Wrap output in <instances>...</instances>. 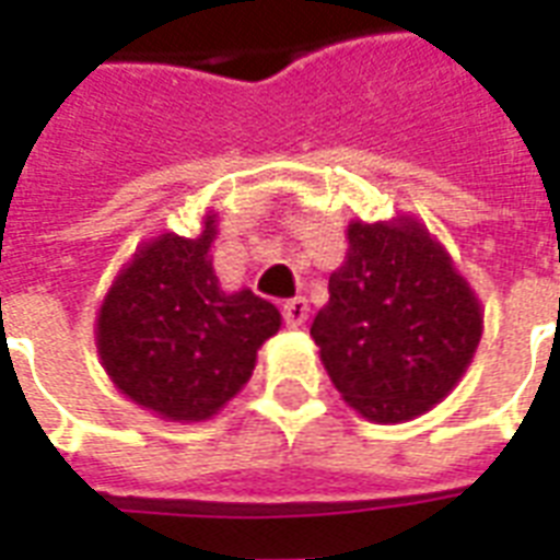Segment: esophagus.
<instances>
[{"instance_id":"1","label":"esophagus","mask_w":560,"mask_h":560,"mask_svg":"<svg viewBox=\"0 0 560 560\" xmlns=\"http://www.w3.org/2000/svg\"><path fill=\"white\" fill-rule=\"evenodd\" d=\"M281 311H284V323H288L290 328H299V325L307 319V299L305 296L288 299Z\"/></svg>"}]
</instances>
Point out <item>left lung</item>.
I'll return each mask as SVG.
<instances>
[{
    "instance_id": "8db88e82",
    "label": "left lung",
    "mask_w": 560,
    "mask_h": 560,
    "mask_svg": "<svg viewBox=\"0 0 560 560\" xmlns=\"http://www.w3.org/2000/svg\"><path fill=\"white\" fill-rule=\"evenodd\" d=\"M311 337L342 400L377 424L424 416L459 383L482 337V307L416 218L349 223Z\"/></svg>"
}]
</instances>
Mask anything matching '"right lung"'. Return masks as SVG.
Instances as JSON below:
<instances>
[{
  "label": "right lung",
  "mask_w": 560,
  "mask_h": 560,
  "mask_svg": "<svg viewBox=\"0 0 560 560\" xmlns=\"http://www.w3.org/2000/svg\"><path fill=\"white\" fill-rule=\"evenodd\" d=\"M218 214L197 237L174 232L136 249L98 311L95 346L118 392L168 421H206L244 389L255 354L281 328L253 290H223L209 249Z\"/></svg>",
  "instance_id": "1"
}]
</instances>
